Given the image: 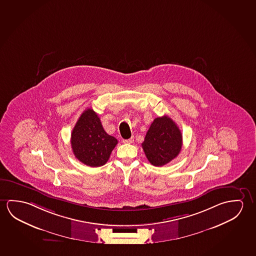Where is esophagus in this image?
<instances>
[{
    "label": "esophagus",
    "mask_w": 256,
    "mask_h": 256,
    "mask_svg": "<svg viewBox=\"0 0 256 256\" xmlns=\"http://www.w3.org/2000/svg\"><path fill=\"white\" fill-rule=\"evenodd\" d=\"M122 142H124V143H128V144H130V143H132V142H134V138L132 137V138H128V140H124Z\"/></svg>",
    "instance_id": "obj_1"
}]
</instances>
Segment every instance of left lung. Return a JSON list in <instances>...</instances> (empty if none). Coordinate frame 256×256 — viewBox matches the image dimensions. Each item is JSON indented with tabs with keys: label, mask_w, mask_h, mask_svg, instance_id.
I'll use <instances>...</instances> for the list:
<instances>
[{
	"label": "left lung",
	"mask_w": 256,
	"mask_h": 256,
	"mask_svg": "<svg viewBox=\"0 0 256 256\" xmlns=\"http://www.w3.org/2000/svg\"><path fill=\"white\" fill-rule=\"evenodd\" d=\"M142 148L154 166H162L174 159L182 146V134L169 116L154 119L146 132Z\"/></svg>",
	"instance_id": "obj_1"
}]
</instances>
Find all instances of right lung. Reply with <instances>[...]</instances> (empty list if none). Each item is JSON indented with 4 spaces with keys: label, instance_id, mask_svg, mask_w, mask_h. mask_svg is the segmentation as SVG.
Segmentation results:
<instances>
[{
    "label": "right lung",
    "instance_id": "obj_1",
    "mask_svg": "<svg viewBox=\"0 0 256 256\" xmlns=\"http://www.w3.org/2000/svg\"><path fill=\"white\" fill-rule=\"evenodd\" d=\"M118 142L116 138L106 132L100 119L92 108L84 111L71 134L74 156L90 167L104 166Z\"/></svg>",
    "mask_w": 256,
    "mask_h": 256
}]
</instances>
